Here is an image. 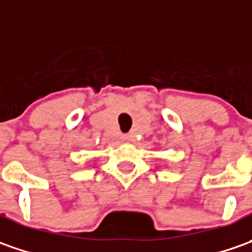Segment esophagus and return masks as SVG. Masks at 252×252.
I'll use <instances>...</instances> for the list:
<instances>
[{
  "label": "esophagus",
  "mask_w": 252,
  "mask_h": 252,
  "mask_svg": "<svg viewBox=\"0 0 252 252\" xmlns=\"http://www.w3.org/2000/svg\"><path fill=\"white\" fill-rule=\"evenodd\" d=\"M126 136H123V141H126Z\"/></svg>",
  "instance_id": "1"
}]
</instances>
